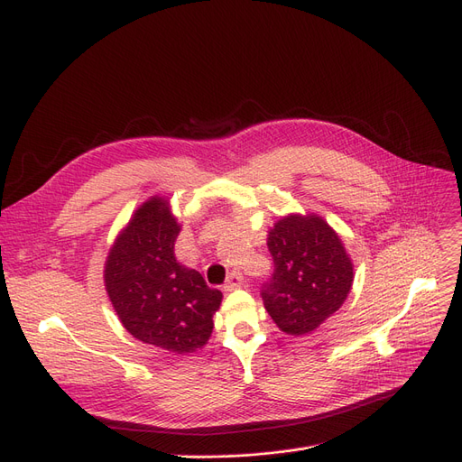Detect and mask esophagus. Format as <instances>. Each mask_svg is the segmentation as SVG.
I'll list each match as a JSON object with an SVG mask.
<instances>
[{
  "mask_svg": "<svg viewBox=\"0 0 462 462\" xmlns=\"http://www.w3.org/2000/svg\"><path fill=\"white\" fill-rule=\"evenodd\" d=\"M243 282H245V279H243V274L238 273V271H231L229 273V276H227V282H226V290L227 291H231V290H236V288H241L243 286Z\"/></svg>",
  "mask_w": 462,
  "mask_h": 462,
  "instance_id": "1",
  "label": "esophagus"
}]
</instances>
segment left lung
<instances>
[{
	"label": "left lung",
	"instance_id": "1",
	"mask_svg": "<svg viewBox=\"0 0 462 462\" xmlns=\"http://www.w3.org/2000/svg\"><path fill=\"white\" fill-rule=\"evenodd\" d=\"M267 246L274 271L262 288L263 305L286 334H310L346 300L353 262L337 233L315 214L276 221Z\"/></svg>",
	"mask_w": 462,
	"mask_h": 462
}]
</instances>
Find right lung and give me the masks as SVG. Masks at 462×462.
<instances>
[{"mask_svg":"<svg viewBox=\"0 0 462 462\" xmlns=\"http://www.w3.org/2000/svg\"><path fill=\"white\" fill-rule=\"evenodd\" d=\"M178 233L167 200L143 202L109 250L104 281L128 334L183 355L207 345L221 291L176 262Z\"/></svg>","mask_w":462,"mask_h":462,"instance_id":"1","label":"right lung"}]
</instances>
